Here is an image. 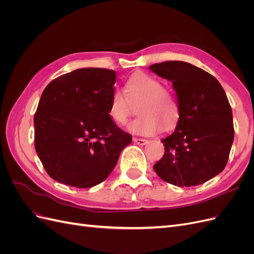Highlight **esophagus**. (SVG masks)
<instances>
[{"label": "esophagus", "mask_w": 254, "mask_h": 254, "mask_svg": "<svg viewBox=\"0 0 254 254\" xmlns=\"http://www.w3.org/2000/svg\"><path fill=\"white\" fill-rule=\"evenodd\" d=\"M133 142L137 145H145L148 141L146 139H139V137H133Z\"/></svg>", "instance_id": "1"}]
</instances>
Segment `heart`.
Listing matches in <instances>:
<instances>
[{"mask_svg": "<svg viewBox=\"0 0 254 254\" xmlns=\"http://www.w3.org/2000/svg\"><path fill=\"white\" fill-rule=\"evenodd\" d=\"M126 95L115 89L109 101V113L119 125H125L137 106L140 115L128 125V130L137 135L150 136L171 129L179 120V106L175 96L163 88L162 82L146 73H135L125 83Z\"/></svg>", "mask_w": 254, "mask_h": 254, "instance_id": "heart-1", "label": "heart"}]
</instances>
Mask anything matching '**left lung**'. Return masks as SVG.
<instances>
[{
  "label": "left lung",
  "mask_w": 254,
  "mask_h": 254,
  "mask_svg": "<svg viewBox=\"0 0 254 254\" xmlns=\"http://www.w3.org/2000/svg\"><path fill=\"white\" fill-rule=\"evenodd\" d=\"M149 70L173 82L179 106L175 131L161 140L164 156L153 165L177 187L199 186L224 171L234 140L233 115L224 88L210 73L184 61H165Z\"/></svg>",
  "instance_id": "left-lung-1"
}]
</instances>
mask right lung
Here are the masks:
<instances>
[{"instance_id": "1", "label": "right lung", "mask_w": 254, "mask_h": 254, "mask_svg": "<svg viewBox=\"0 0 254 254\" xmlns=\"http://www.w3.org/2000/svg\"><path fill=\"white\" fill-rule=\"evenodd\" d=\"M117 74L77 68L51 81L34 118L35 148L54 180L87 189L108 177L132 135L114 124L109 101Z\"/></svg>"}]
</instances>
